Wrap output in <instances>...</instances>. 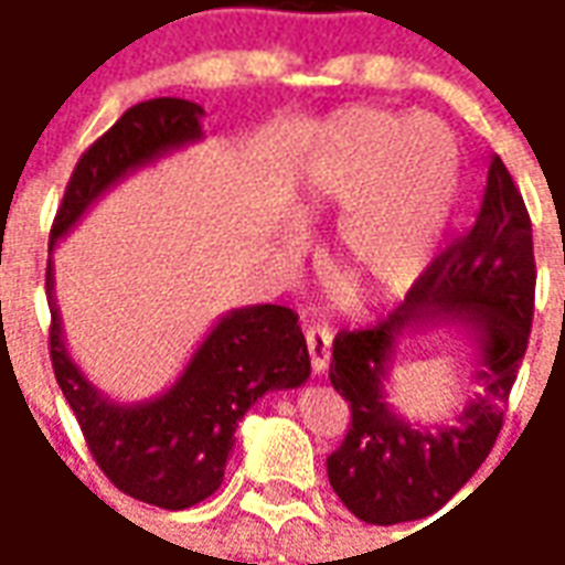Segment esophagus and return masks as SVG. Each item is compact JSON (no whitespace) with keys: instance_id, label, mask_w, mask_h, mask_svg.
Returning <instances> with one entry per match:
<instances>
[{"instance_id":"esophagus-1","label":"esophagus","mask_w":565,"mask_h":565,"mask_svg":"<svg viewBox=\"0 0 565 565\" xmlns=\"http://www.w3.org/2000/svg\"><path fill=\"white\" fill-rule=\"evenodd\" d=\"M308 352H311V367L320 376L329 370L331 361V331L326 326H308Z\"/></svg>"}]
</instances>
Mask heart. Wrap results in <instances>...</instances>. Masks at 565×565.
I'll list each match as a JSON object with an SVG mask.
<instances>
[{"mask_svg": "<svg viewBox=\"0 0 565 565\" xmlns=\"http://www.w3.org/2000/svg\"><path fill=\"white\" fill-rule=\"evenodd\" d=\"M459 153L438 118L350 109L331 120L305 166L301 215L338 218L334 260L367 299H397L429 269L445 234ZM301 234L287 236L299 254Z\"/></svg>", "mask_w": 565, "mask_h": 565, "instance_id": "b5f03b06", "label": "heart"}]
</instances>
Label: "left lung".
Segmentation results:
<instances>
[{"label": "left lung", "instance_id": "1", "mask_svg": "<svg viewBox=\"0 0 565 565\" xmlns=\"http://www.w3.org/2000/svg\"><path fill=\"white\" fill-rule=\"evenodd\" d=\"M531 215L501 157L492 159L473 225L429 264L385 320L334 338L329 379L352 408L329 483L367 524L426 519L486 462L527 350L533 320ZM433 324H459L478 347V397L450 425H412L386 403L396 343Z\"/></svg>", "mask_w": 565, "mask_h": 565}]
</instances>
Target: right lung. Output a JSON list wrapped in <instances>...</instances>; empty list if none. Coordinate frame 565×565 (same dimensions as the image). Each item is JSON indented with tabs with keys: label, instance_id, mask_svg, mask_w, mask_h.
Instances as JSON below:
<instances>
[{
	"label": "right lung",
	"instance_id": "1",
	"mask_svg": "<svg viewBox=\"0 0 565 565\" xmlns=\"http://www.w3.org/2000/svg\"><path fill=\"white\" fill-rule=\"evenodd\" d=\"M201 118L204 109L180 97H157L124 111L73 168L50 252L120 180L204 139ZM53 287L50 260V359L58 387L100 471L136 501L186 510L210 498L225 480L227 454L245 412L269 391L299 387L311 376L299 317L281 305H245L218 317L168 391L141 403H118L71 359Z\"/></svg>",
	"mask_w": 565,
	"mask_h": 565
}]
</instances>
